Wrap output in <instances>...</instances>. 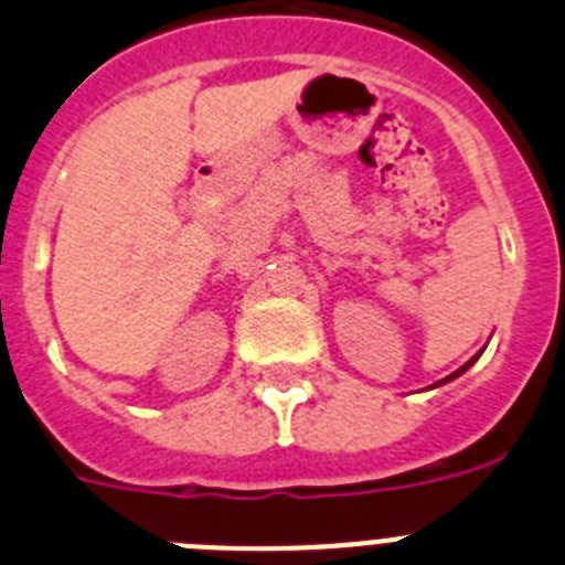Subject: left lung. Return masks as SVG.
Here are the masks:
<instances>
[{
  "mask_svg": "<svg viewBox=\"0 0 565 565\" xmlns=\"http://www.w3.org/2000/svg\"><path fill=\"white\" fill-rule=\"evenodd\" d=\"M478 359V356H476ZM476 359H469V362L467 364H463V367H458V371L456 373H452V376H447V379H441V382H438V384H444V382H452V379H456V376H461V373L463 371H467V367H469V364H472V362H476Z\"/></svg>",
  "mask_w": 565,
  "mask_h": 565,
  "instance_id": "obj_1",
  "label": "left lung"
}]
</instances>
